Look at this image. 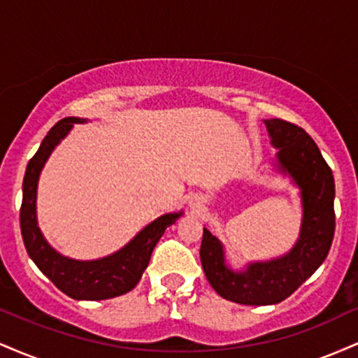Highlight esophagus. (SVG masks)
Instances as JSON below:
<instances>
[{
	"instance_id": "obj_1",
	"label": "esophagus",
	"mask_w": 358,
	"mask_h": 358,
	"mask_svg": "<svg viewBox=\"0 0 358 358\" xmlns=\"http://www.w3.org/2000/svg\"><path fill=\"white\" fill-rule=\"evenodd\" d=\"M192 205H199V203H196V202H193V200H192V202H190Z\"/></svg>"
}]
</instances>
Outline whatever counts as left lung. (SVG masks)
<instances>
[{
    "instance_id": "left-lung-1",
    "label": "left lung",
    "mask_w": 358,
    "mask_h": 358,
    "mask_svg": "<svg viewBox=\"0 0 358 358\" xmlns=\"http://www.w3.org/2000/svg\"><path fill=\"white\" fill-rule=\"evenodd\" d=\"M271 143L278 148V166L301 188L303 224L289 254L269 262L249 264L234 273L225 266L224 249L203 229L200 261L208 282L222 298L239 305H276L294 293L327 259L335 234V182L316 143L303 127L285 119L266 121Z\"/></svg>"
}]
</instances>
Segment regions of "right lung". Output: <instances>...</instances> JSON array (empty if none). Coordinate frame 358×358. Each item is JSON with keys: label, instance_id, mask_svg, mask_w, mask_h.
<instances>
[{"label": "right lung", "instance_id": "add662e5", "mask_svg": "<svg viewBox=\"0 0 358 358\" xmlns=\"http://www.w3.org/2000/svg\"><path fill=\"white\" fill-rule=\"evenodd\" d=\"M73 122H80L79 117H65L57 122L43 138L38 151L28 162L23 178V200L20 208V227L28 256L34 259L42 273L55 285L62 293L73 299H109L121 296L138 285L143 271L148 268L151 252L162 239L166 227L175 224L180 213H166L146 225L126 248L113 256L97 261H76L55 252L42 232L36 227V185L40 171L50 156L53 148L67 136Z\"/></svg>", "mask_w": 358, "mask_h": 358}]
</instances>
